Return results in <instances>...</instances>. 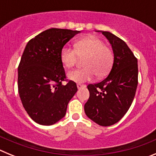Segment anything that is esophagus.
Masks as SVG:
<instances>
[{"label":"esophagus","mask_w":156,"mask_h":156,"mask_svg":"<svg viewBox=\"0 0 156 156\" xmlns=\"http://www.w3.org/2000/svg\"><path fill=\"white\" fill-rule=\"evenodd\" d=\"M76 86H77V87H78V89H80V88L85 87H86V85L81 84V83H77Z\"/></svg>","instance_id":"34e87169"}]
</instances>
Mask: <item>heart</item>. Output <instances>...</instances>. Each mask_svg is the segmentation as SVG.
Returning <instances> with one entry per match:
<instances>
[{
    "label": "heart",
    "instance_id": "b5f03b06",
    "mask_svg": "<svg viewBox=\"0 0 156 156\" xmlns=\"http://www.w3.org/2000/svg\"><path fill=\"white\" fill-rule=\"evenodd\" d=\"M80 58H83L84 68L77 69L68 73L69 79L76 83L90 80L97 75L101 77L108 73L113 64V53L111 48L104 44L99 37H87L76 41L74 49L64 46L60 51L62 64L71 68Z\"/></svg>",
    "mask_w": 156,
    "mask_h": 156
}]
</instances>
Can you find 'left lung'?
Returning a JSON list of instances; mask_svg holds the SVG:
<instances>
[{"label":"left lung","instance_id":"obj_1","mask_svg":"<svg viewBox=\"0 0 156 156\" xmlns=\"http://www.w3.org/2000/svg\"><path fill=\"white\" fill-rule=\"evenodd\" d=\"M101 33L113 50V65L105 79L87 86L90 98L84 111L97 124L108 126L119 122L131 105L138 83V68L137 58L124 41L110 32Z\"/></svg>","mask_w":156,"mask_h":156}]
</instances>
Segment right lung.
Here are the masks:
<instances>
[{
  "mask_svg": "<svg viewBox=\"0 0 156 156\" xmlns=\"http://www.w3.org/2000/svg\"><path fill=\"white\" fill-rule=\"evenodd\" d=\"M77 30L51 28L27 43L18 67V89L25 110L41 125L50 126L66 115L67 105L77 91L68 80L60 51Z\"/></svg>",
  "mask_w": 156,
  "mask_h": 156,
  "instance_id": "right-lung-1",
  "label": "right lung"
}]
</instances>
